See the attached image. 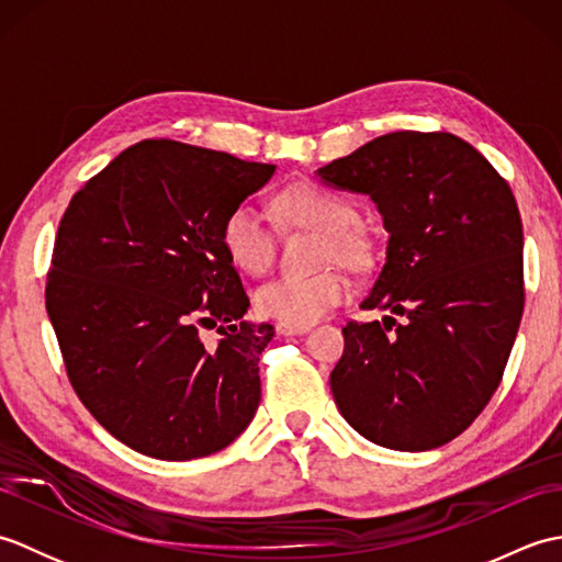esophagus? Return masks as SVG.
I'll return each instance as SVG.
<instances>
[{
    "mask_svg": "<svg viewBox=\"0 0 562 562\" xmlns=\"http://www.w3.org/2000/svg\"><path fill=\"white\" fill-rule=\"evenodd\" d=\"M312 330V326H292V324H278L280 336H304Z\"/></svg>",
    "mask_w": 562,
    "mask_h": 562,
    "instance_id": "obj_1",
    "label": "esophagus"
}]
</instances>
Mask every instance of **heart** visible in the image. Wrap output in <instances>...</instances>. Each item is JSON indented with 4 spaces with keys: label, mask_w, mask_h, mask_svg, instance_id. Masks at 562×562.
<instances>
[{
    "label": "heart",
    "mask_w": 562,
    "mask_h": 562,
    "mask_svg": "<svg viewBox=\"0 0 562 562\" xmlns=\"http://www.w3.org/2000/svg\"><path fill=\"white\" fill-rule=\"evenodd\" d=\"M274 207L284 220L324 234L321 260H360L364 244L352 226L357 212L348 200L314 183H296L282 190ZM222 248L234 266L248 274H262L272 262V234L262 212L241 202L224 217ZM350 296V280L340 270L316 274H284L256 292V308L272 321L292 326H312Z\"/></svg>",
    "instance_id": "1"
}]
</instances>
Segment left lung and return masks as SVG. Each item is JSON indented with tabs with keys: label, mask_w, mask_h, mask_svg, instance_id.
<instances>
[{
	"label": "left lung",
	"mask_w": 562,
	"mask_h": 562,
	"mask_svg": "<svg viewBox=\"0 0 562 562\" xmlns=\"http://www.w3.org/2000/svg\"><path fill=\"white\" fill-rule=\"evenodd\" d=\"M321 183L369 195L389 232L362 308L330 372L340 415L364 439L429 451L493 398L524 312L517 200L493 164L449 133L381 135L326 164ZM403 315L401 325L392 318Z\"/></svg>",
	"instance_id": "obj_1"
}]
</instances>
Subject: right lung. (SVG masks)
Listing matches in <instances>:
<instances>
[{"mask_svg": "<svg viewBox=\"0 0 562 562\" xmlns=\"http://www.w3.org/2000/svg\"><path fill=\"white\" fill-rule=\"evenodd\" d=\"M272 164L145 139L79 193L59 222L45 308L87 411L145 457L190 461L229 447L260 403L274 336L250 324L222 248L224 217ZM200 327H217L205 344Z\"/></svg>", "mask_w": 562, "mask_h": 562, "instance_id": "obj_1", "label": "right lung"}]
</instances>
